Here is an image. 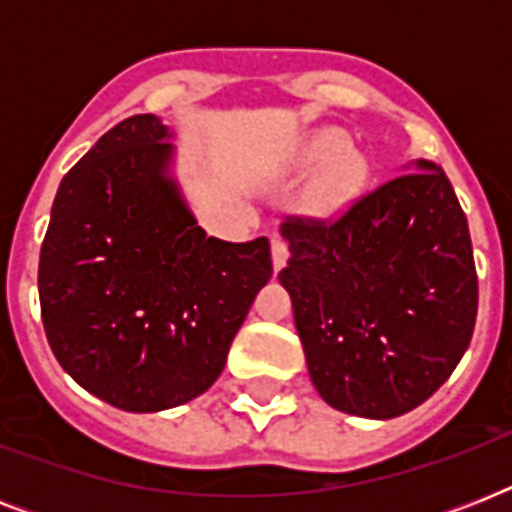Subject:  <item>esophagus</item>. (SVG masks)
Here are the masks:
<instances>
[{"label":"esophagus","mask_w":512,"mask_h":512,"mask_svg":"<svg viewBox=\"0 0 512 512\" xmlns=\"http://www.w3.org/2000/svg\"><path fill=\"white\" fill-rule=\"evenodd\" d=\"M271 252H273V268H276V271H281V268H284V265H287V260H289L287 239H281V236H273Z\"/></svg>","instance_id":"esophagus-1"}]
</instances>
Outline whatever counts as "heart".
Instances as JSON below:
<instances>
[{
  "label": "heart",
  "instance_id": "1",
  "mask_svg": "<svg viewBox=\"0 0 512 512\" xmlns=\"http://www.w3.org/2000/svg\"><path fill=\"white\" fill-rule=\"evenodd\" d=\"M345 148V135L342 132H319L316 138L305 148V164L311 167H321V164L332 162L342 154ZM366 180V164L361 156L348 154L337 159L324 175L316 180L311 191V204L319 212H335V209L345 207Z\"/></svg>",
  "mask_w": 512,
  "mask_h": 512
}]
</instances>
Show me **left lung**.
<instances>
[{"label": "left lung", "instance_id": "8db88e82", "mask_svg": "<svg viewBox=\"0 0 512 512\" xmlns=\"http://www.w3.org/2000/svg\"><path fill=\"white\" fill-rule=\"evenodd\" d=\"M279 281L319 396L390 420L436 393L468 350L478 276L468 217L441 167L417 162L337 217L287 215Z\"/></svg>", "mask_w": 512, "mask_h": 512}]
</instances>
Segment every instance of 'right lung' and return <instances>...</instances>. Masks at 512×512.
Segmentation results:
<instances>
[{
  "mask_svg": "<svg viewBox=\"0 0 512 512\" xmlns=\"http://www.w3.org/2000/svg\"><path fill=\"white\" fill-rule=\"evenodd\" d=\"M170 132L124 119L60 180L39 255L44 335L60 366L124 412H162L220 377L273 273L271 241L201 231L167 177Z\"/></svg>",
  "mask_w": 512,
  "mask_h": 512,
  "instance_id": "right-lung-1",
  "label": "right lung"
}]
</instances>
